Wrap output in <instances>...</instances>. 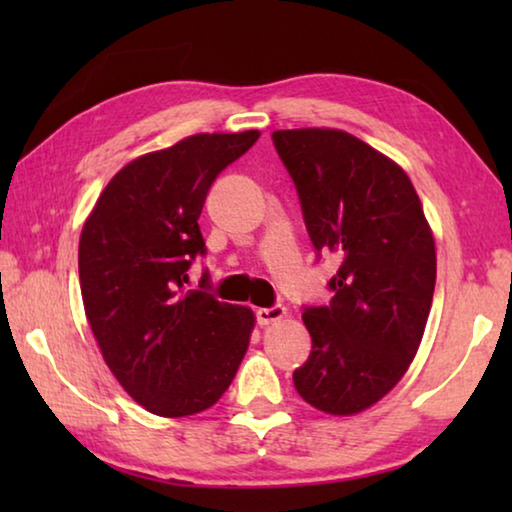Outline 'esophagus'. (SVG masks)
Wrapping results in <instances>:
<instances>
[{
	"label": "esophagus",
	"instance_id": "esophagus-1",
	"mask_svg": "<svg viewBox=\"0 0 512 512\" xmlns=\"http://www.w3.org/2000/svg\"><path fill=\"white\" fill-rule=\"evenodd\" d=\"M287 316V309H284L282 305H273V307H259L255 311V318L259 325H271L275 323V320H280Z\"/></svg>",
	"mask_w": 512,
	"mask_h": 512
}]
</instances>
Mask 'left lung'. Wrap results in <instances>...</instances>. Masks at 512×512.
<instances>
[{"mask_svg": "<svg viewBox=\"0 0 512 512\" xmlns=\"http://www.w3.org/2000/svg\"><path fill=\"white\" fill-rule=\"evenodd\" d=\"M316 257L341 266L327 305H305L309 359L293 372L305 402L352 415L404 377L422 341L436 246L411 180L393 160L332 128L275 131Z\"/></svg>", "mask_w": 512, "mask_h": 512, "instance_id": "8db88e82", "label": "left lung"}]
</instances>
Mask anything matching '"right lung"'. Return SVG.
I'll list each match as a JSON object with an SVG mask.
<instances>
[{
    "label": "right lung",
    "mask_w": 512,
    "mask_h": 512,
    "mask_svg": "<svg viewBox=\"0 0 512 512\" xmlns=\"http://www.w3.org/2000/svg\"><path fill=\"white\" fill-rule=\"evenodd\" d=\"M257 137L192 135L142 155L110 180L83 225L85 316L124 391L162 418L219 402L248 350L253 311L216 300L207 271L201 289H187V271L207 253L198 228L207 192Z\"/></svg>",
    "instance_id": "obj_1"
}]
</instances>
